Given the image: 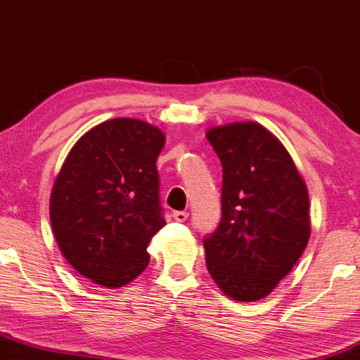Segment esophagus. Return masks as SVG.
<instances>
[{
	"label": "esophagus",
	"mask_w": 360,
	"mask_h": 360,
	"mask_svg": "<svg viewBox=\"0 0 360 360\" xmlns=\"http://www.w3.org/2000/svg\"><path fill=\"white\" fill-rule=\"evenodd\" d=\"M188 217H189L188 212H174V213H172V218H174V220L179 221V223L188 220Z\"/></svg>",
	"instance_id": "obj_1"
}]
</instances>
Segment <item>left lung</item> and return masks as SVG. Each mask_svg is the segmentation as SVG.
<instances>
[{"label":"left lung","mask_w":360,"mask_h":360,"mask_svg":"<svg viewBox=\"0 0 360 360\" xmlns=\"http://www.w3.org/2000/svg\"><path fill=\"white\" fill-rule=\"evenodd\" d=\"M206 139L223 167L221 221L203 240L206 267L229 298L259 301L289 274L309 240L307 183L260 123L212 127Z\"/></svg>","instance_id":"1"}]
</instances>
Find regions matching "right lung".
<instances>
[{
	"label": "right lung",
	"instance_id": "obj_1",
	"mask_svg": "<svg viewBox=\"0 0 360 360\" xmlns=\"http://www.w3.org/2000/svg\"><path fill=\"white\" fill-rule=\"evenodd\" d=\"M160 128L111 118L74 143L51 194V223L65 260L103 288H122L146 271L147 247L166 225L155 162Z\"/></svg>",
	"mask_w": 360,
	"mask_h": 360
}]
</instances>
